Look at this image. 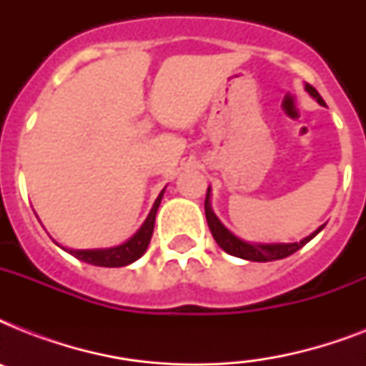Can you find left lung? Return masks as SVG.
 <instances>
[{"label": "left lung", "mask_w": 366, "mask_h": 366, "mask_svg": "<svg viewBox=\"0 0 366 366\" xmlns=\"http://www.w3.org/2000/svg\"><path fill=\"white\" fill-rule=\"evenodd\" d=\"M306 91L312 94L313 99L317 100L319 104L325 106V100L321 99V94L312 87V85H306ZM205 217L207 224L211 228V234L214 237V241L218 243V247L222 250H226L228 254L237 256V258H243V260L250 262H272V260H281V258H287L292 252H296L298 249H302L304 244L310 243V241L315 237V235L325 228V224L321 228H317L312 235H307L300 243H249V241L239 239L237 235H234L226 226H224L218 217L212 212L211 207V188L207 189L205 197Z\"/></svg>", "instance_id": "left-lung-1"}]
</instances>
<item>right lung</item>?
<instances>
[{
	"label": "right lung",
	"mask_w": 366,
	"mask_h": 366,
	"mask_svg": "<svg viewBox=\"0 0 366 366\" xmlns=\"http://www.w3.org/2000/svg\"><path fill=\"white\" fill-rule=\"evenodd\" d=\"M165 194V189L157 195L152 211H149L148 218L144 220V224L140 226L137 234L132 235L131 239L125 241L123 244H117V247H110V249H85V250H74L66 249L71 256H76L77 260L87 262V264H93V266H102V267H122L129 266L134 260H138L140 256L146 252L148 249L149 239H152V234H154V224H155V214H157V209H159L161 197Z\"/></svg>",
	"instance_id": "right-lung-1"
}]
</instances>
